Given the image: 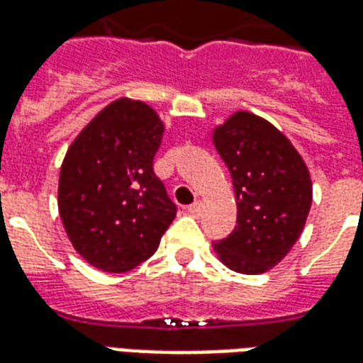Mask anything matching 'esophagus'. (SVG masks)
I'll use <instances>...</instances> for the list:
<instances>
[{"label": "esophagus", "instance_id": "34e87169", "mask_svg": "<svg viewBox=\"0 0 363 363\" xmlns=\"http://www.w3.org/2000/svg\"><path fill=\"white\" fill-rule=\"evenodd\" d=\"M200 212H202V202H200V200H196L194 204L189 206L190 216H200Z\"/></svg>", "mask_w": 363, "mask_h": 363}]
</instances>
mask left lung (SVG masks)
I'll list each match as a JSON object with an SVG mask.
<instances>
[{"label":"left lung","instance_id":"left-lung-1","mask_svg":"<svg viewBox=\"0 0 363 363\" xmlns=\"http://www.w3.org/2000/svg\"><path fill=\"white\" fill-rule=\"evenodd\" d=\"M212 142L231 173L237 202L235 229L213 252L239 274L267 272L303 231L313 200L309 169L294 143L252 112H233L213 128Z\"/></svg>","mask_w":363,"mask_h":363}]
</instances>
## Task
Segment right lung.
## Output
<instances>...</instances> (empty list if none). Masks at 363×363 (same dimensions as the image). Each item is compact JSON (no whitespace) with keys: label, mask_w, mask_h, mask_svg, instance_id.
<instances>
[{"label":"right lung","mask_w":363,"mask_h":363,"mask_svg":"<svg viewBox=\"0 0 363 363\" xmlns=\"http://www.w3.org/2000/svg\"><path fill=\"white\" fill-rule=\"evenodd\" d=\"M165 124L120 96L75 135L62 161L58 212L74 249L103 272H128L157 251L177 206L153 173Z\"/></svg>","instance_id":"right-lung-1"}]
</instances>
